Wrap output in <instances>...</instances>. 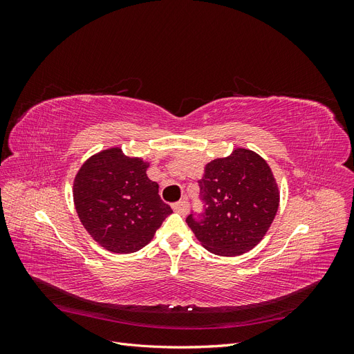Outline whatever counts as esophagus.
<instances>
[{"label": "esophagus", "mask_w": 354, "mask_h": 354, "mask_svg": "<svg viewBox=\"0 0 354 354\" xmlns=\"http://www.w3.org/2000/svg\"><path fill=\"white\" fill-rule=\"evenodd\" d=\"M173 209L180 214H186L189 211V203H187V201L176 202V203H173Z\"/></svg>", "instance_id": "obj_1"}]
</instances>
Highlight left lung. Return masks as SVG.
<instances>
[{
    "label": "left lung",
    "instance_id": "1",
    "mask_svg": "<svg viewBox=\"0 0 354 354\" xmlns=\"http://www.w3.org/2000/svg\"><path fill=\"white\" fill-rule=\"evenodd\" d=\"M198 183L205 211L186 218L196 239L223 257L242 255L259 245L279 208V189L269 164L238 147L208 162Z\"/></svg>",
    "mask_w": 354,
    "mask_h": 354
}]
</instances>
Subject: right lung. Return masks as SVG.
I'll return each mask as SVG.
<instances>
[{
	"mask_svg": "<svg viewBox=\"0 0 354 354\" xmlns=\"http://www.w3.org/2000/svg\"><path fill=\"white\" fill-rule=\"evenodd\" d=\"M149 162L111 147L88 158L73 180V202L91 238L104 250L130 254L152 241L173 209L147 177Z\"/></svg>",
	"mask_w": 354,
	"mask_h": 354,
	"instance_id": "add662e5",
	"label": "right lung"
}]
</instances>
